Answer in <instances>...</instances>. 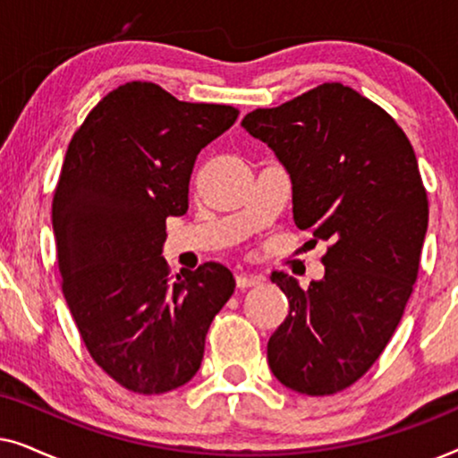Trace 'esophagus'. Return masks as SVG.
<instances>
[{
    "mask_svg": "<svg viewBox=\"0 0 458 458\" xmlns=\"http://www.w3.org/2000/svg\"><path fill=\"white\" fill-rule=\"evenodd\" d=\"M235 281H237V287H242V290H246V287H256L262 284V279L259 277V275H246V273L237 275Z\"/></svg>",
    "mask_w": 458,
    "mask_h": 458,
    "instance_id": "1",
    "label": "esophagus"
}]
</instances>
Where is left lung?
Segmentation results:
<instances>
[{
  "label": "left lung",
  "mask_w": 458,
  "mask_h": 458,
  "mask_svg": "<svg viewBox=\"0 0 458 458\" xmlns=\"http://www.w3.org/2000/svg\"><path fill=\"white\" fill-rule=\"evenodd\" d=\"M242 127L292 177L293 223L327 242L325 277L302 290L275 273L290 300L267 346L281 384L329 396L359 381L396 331L419 275L428 191L409 137L371 99L323 83Z\"/></svg>",
  "instance_id": "left-lung-1"
}]
</instances>
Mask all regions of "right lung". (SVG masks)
I'll return each instance as SVG.
<instances>
[{
    "label": "right lung",
    "mask_w": 458,
    "mask_h": 458,
    "mask_svg": "<svg viewBox=\"0 0 458 458\" xmlns=\"http://www.w3.org/2000/svg\"><path fill=\"white\" fill-rule=\"evenodd\" d=\"M237 114L133 81L99 99L68 143L52 202L62 292L87 352L131 392L187 384L235 290L218 262L173 279L160 254L166 216L190 206L199 149Z\"/></svg>",
    "instance_id": "add662e5"
}]
</instances>
